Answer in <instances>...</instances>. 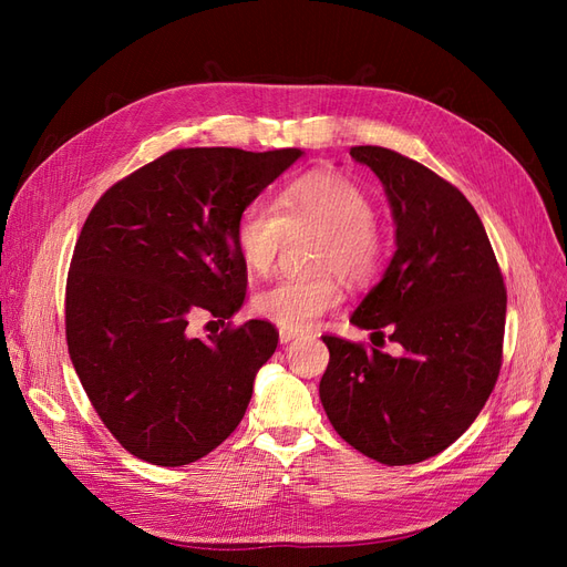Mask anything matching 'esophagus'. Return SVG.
<instances>
[{"label": "esophagus", "instance_id": "34e87169", "mask_svg": "<svg viewBox=\"0 0 567 567\" xmlns=\"http://www.w3.org/2000/svg\"><path fill=\"white\" fill-rule=\"evenodd\" d=\"M298 333H293V331H279V342H281V346H286V342H290V340H293Z\"/></svg>", "mask_w": 567, "mask_h": 567}]
</instances>
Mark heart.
I'll list each match as a JSON object with an SVG mask.
<instances>
[{
  "instance_id": "1",
  "label": "heart",
  "mask_w": 567,
  "mask_h": 567,
  "mask_svg": "<svg viewBox=\"0 0 567 567\" xmlns=\"http://www.w3.org/2000/svg\"><path fill=\"white\" fill-rule=\"evenodd\" d=\"M373 203L354 182L331 173H312L288 184L277 208L265 200L246 203L234 225V244L250 271H267L281 250L288 229L326 231L319 267H336L352 281L373 277L383 244L373 229ZM342 300L333 274L284 277L252 298V310L284 331H307Z\"/></svg>"
}]
</instances>
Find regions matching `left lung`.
I'll return each instance as SVG.
<instances>
[{
    "instance_id": "obj_1",
    "label": "left lung",
    "mask_w": 567,
    "mask_h": 567,
    "mask_svg": "<svg viewBox=\"0 0 567 567\" xmlns=\"http://www.w3.org/2000/svg\"><path fill=\"white\" fill-rule=\"evenodd\" d=\"M350 156L381 179L398 246L350 321L402 352L323 336L331 359L319 398L357 452L406 466L447 450L485 406L502 367L506 288L456 186L390 148L354 146Z\"/></svg>"
}]
</instances>
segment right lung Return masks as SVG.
I'll use <instances>...</instances> for the list:
<instances>
[{
	"instance_id": "add662e5",
	"label": "right lung",
	"mask_w": 567,
	"mask_h": 567,
	"mask_svg": "<svg viewBox=\"0 0 567 567\" xmlns=\"http://www.w3.org/2000/svg\"><path fill=\"white\" fill-rule=\"evenodd\" d=\"M298 158L300 148H175L113 184L84 221L65 286L68 352L136 458L186 466L241 423L277 329L250 319L203 340L188 321L241 310L236 217Z\"/></svg>"
}]
</instances>
